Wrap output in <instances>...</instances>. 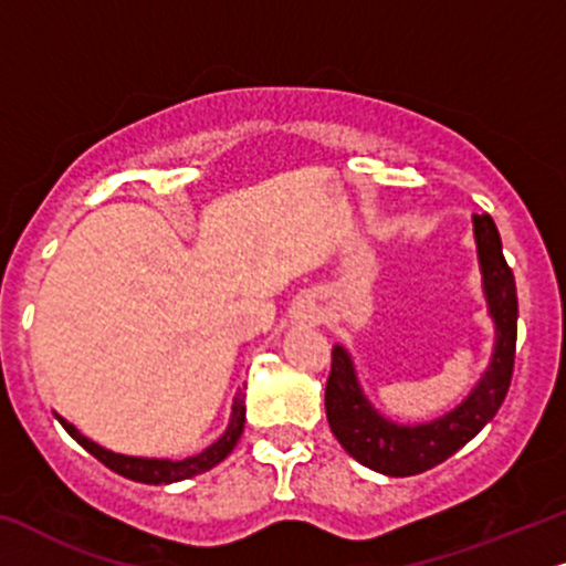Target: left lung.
<instances>
[{
	"mask_svg": "<svg viewBox=\"0 0 566 566\" xmlns=\"http://www.w3.org/2000/svg\"><path fill=\"white\" fill-rule=\"evenodd\" d=\"M488 312L496 325L491 365L472 394L449 415L422 424L386 420L361 390L352 354L333 346L331 378L325 386V415L338 443L369 470L390 478L420 475L446 462L496 417L506 399L517 348V285L501 251V235L491 214H472Z\"/></svg>",
	"mask_w": 566,
	"mask_h": 566,
	"instance_id": "left-lung-1",
	"label": "left lung"
}]
</instances>
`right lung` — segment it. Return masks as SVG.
Instances as JSON below:
<instances>
[{"instance_id": "obj_1", "label": "right lung", "mask_w": 566, "mask_h": 566, "mask_svg": "<svg viewBox=\"0 0 566 566\" xmlns=\"http://www.w3.org/2000/svg\"><path fill=\"white\" fill-rule=\"evenodd\" d=\"M60 420L62 428H65L70 436L78 441L83 449H86L91 457H96L104 467L117 472V475L136 480V483H146V485H167V483H178V480H188L193 475H201V472L212 470L214 464H220L222 459L228 457L230 451L235 449L239 443L241 432H243V422H247V403H243V394H239L233 399V411H230V422L228 430L214 441L212 446H207L205 451L193 453V457L186 459H144V457H125V453H115L109 449H102L99 443L88 441L83 432L70 424L67 420H62L60 415H54Z\"/></svg>"}]
</instances>
